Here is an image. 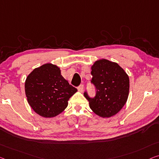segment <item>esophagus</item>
Listing matches in <instances>:
<instances>
[{
  "label": "esophagus",
  "mask_w": 159,
  "mask_h": 159,
  "mask_svg": "<svg viewBox=\"0 0 159 159\" xmlns=\"http://www.w3.org/2000/svg\"><path fill=\"white\" fill-rule=\"evenodd\" d=\"M78 90H79V91H80V92L84 91V85L80 84V86L78 87Z\"/></svg>",
  "instance_id": "1"
}]
</instances>
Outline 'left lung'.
Returning a JSON list of instances; mask_svg holds the SVG:
<instances>
[{"label":"left lung","mask_w":159,"mask_h":159,"mask_svg":"<svg viewBox=\"0 0 159 159\" xmlns=\"http://www.w3.org/2000/svg\"><path fill=\"white\" fill-rule=\"evenodd\" d=\"M93 78L91 83L96 89V96L91 98L87 91L84 96L91 109L99 116L109 118L124 107L129 96V78L116 63L101 59L91 67Z\"/></svg>","instance_id":"obj_1"}]
</instances>
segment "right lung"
<instances>
[{"label": "right lung", "mask_w": 159, "mask_h": 159, "mask_svg": "<svg viewBox=\"0 0 159 159\" xmlns=\"http://www.w3.org/2000/svg\"><path fill=\"white\" fill-rule=\"evenodd\" d=\"M25 91L35 112L43 117L51 118L65 110L68 101L77 89L61 75L58 66L46 63L28 75Z\"/></svg>", "instance_id": "obj_1"}]
</instances>
